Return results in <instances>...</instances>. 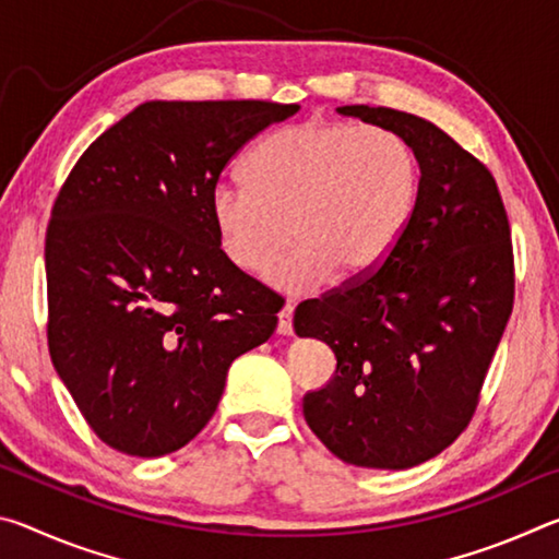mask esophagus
Listing matches in <instances>:
<instances>
[{"mask_svg": "<svg viewBox=\"0 0 559 559\" xmlns=\"http://www.w3.org/2000/svg\"><path fill=\"white\" fill-rule=\"evenodd\" d=\"M278 335H293V306L286 302L278 310Z\"/></svg>", "mask_w": 559, "mask_h": 559, "instance_id": "1", "label": "esophagus"}]
</instances>
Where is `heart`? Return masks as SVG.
Listing matches in <instances>:
<instances>
[{"label": "heart", "mask_w": 559, "mask_h": 559, "mask_svg": "<svg viewBox=\"0 0 559 559\" xmlns=\"http://www.w3.org/2000/svg\"><path fill=\"white\" fill-rule=\"evenodd\" d=\"M243 183L219 182L210 216L226 261L246 273L266 269L288 293L330 276L359 281L386 261L414 219L421 165L390 130L355 120H308L283 128L243 159Z\"/></svg>", "instance_id": "heart-1"}]
</instances>
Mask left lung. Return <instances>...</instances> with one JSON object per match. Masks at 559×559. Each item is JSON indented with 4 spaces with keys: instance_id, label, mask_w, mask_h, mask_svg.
<instances>
[{
    "instance_id": "obj_1",
    "label": "left lung",
    "mask_w": 559,
    "mask_h": 559,
    "mask_svg": "<svg viewBox=\"0 0 559 559\" xmlns=\"http://www.w3.org/2000/svg\"><path fill=\"white\" fill-rule=\"evenodd\" d=\"M337 112L402 135L421 194L380 269L296 308V335L337 357L333 380L302 396V416L345 463L402 471L439 456L476 412L513 313L510 226L493 175L433 122L392 108Z\"/></svg>"
}]
</instances>
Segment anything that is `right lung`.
<instances>
[{"label": "right lung", "instance_id": "1", "mask_svg": "<svg viewBox=\"0 0 559 559\" xmlns=\"http://www.w3.org/2000/svg\"><path fill=\"white\" fill-rule=\"evenodd\" d=\"M300 106L147 100L93 143L46 231L49 353L100 441L182 449L212 419L239 355L278 323V296L231 266L210 194L226 163Z\"/></svg>", "mask_w": 559, "mask_h": 559}]
</instances>
